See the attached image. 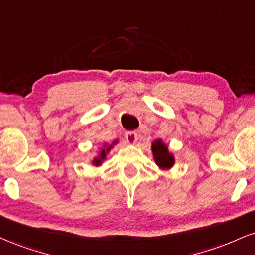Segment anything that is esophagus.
<instances>
[{"label":"esophagus","instance_id":"esophagus-1","mask_svg":"<svg viewBox=\"0 0 255 255\" xmlns=\"http://www.w3.org/2000/svg\"><path fill=\"white\" fill-rule=\"evenodd\" d=\"M126 141L129 145H135L137 141V135L135 133H127L126 134Z\"/></svg>","mask_w":255,"mask_h":255}]
</instances>
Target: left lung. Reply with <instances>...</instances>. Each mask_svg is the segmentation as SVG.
<instances>
[{
	"label": "left lung",
	"instance_id": "1",
	"mask_svg": "<svg viewBox=\"0 0 255 255\" xmlns=\"http://www.w3.org/2000/svg\"><path fill=\"white\" fill-rule=\"evenodd\" d=\"M154 162L160 170H170L173 167L176 159L174 154L168 149V146L161 139H157L152 142L151 146Z\"/></svg>",
	"mask_w": 255,
	"mask_h": 255
}]
</instances>
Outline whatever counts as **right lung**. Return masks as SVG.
Masks as SVG:
<instances>
[{"mask_svg":"<svg viewBox=\"0 0 255 255\" xmlns=\"http://www.w3.org/2000/svg\"><path fill=\"white\" fill-rule=\"evenodd\" d=\"M119 143V140L116 139L114 141H112V142H104L102 147H101L100 149H98L96 155L91 159V165L93 166H102L103 162L107 160V157H108V154L110 153V151H112L113 148H114L115 145H118Z\"/></svg>","mask_w":255,"mask_h":255,"instance_id":"add662e5","label":"right lung"}]
</instances>
